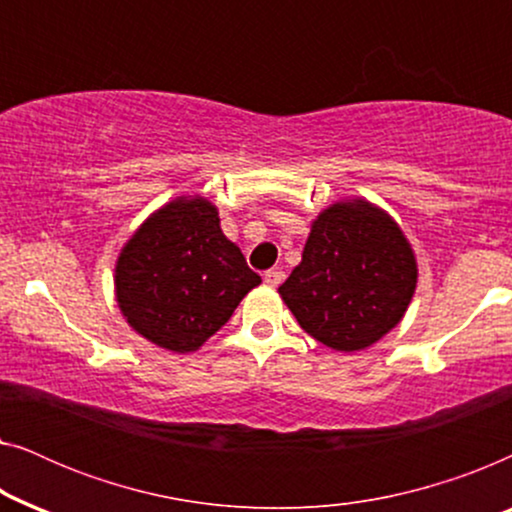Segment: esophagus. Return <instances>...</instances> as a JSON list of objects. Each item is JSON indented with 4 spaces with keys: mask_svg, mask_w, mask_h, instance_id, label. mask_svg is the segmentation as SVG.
Here are the masks:
<instances>
[{
    "mask_svg": "<svg viewBox=\"0 0 512 512\" xmlns=\"http://www.w3.org/2000/svg\"><path fill=\"white\" fill-rule=\"evenodd\" d=\"M263 279H265V284H268V286H279V284L284 282V272L277 270V268H272V270L265 272Z\"/></svg>",
    "mask_w": 512,
    "mask_h": 512,
    "instance_id": "1",
    "label": "esophagus"
}]
</instances>
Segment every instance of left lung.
I'll return each mask as SVG.
<instances>
[{
	"mask_svg": "<svg viewBox=\"0 0 512 512\" xmlns=\"http://www.w3.org/2000/svg\"><path fill=\"white\" fill-rule=\"evenodd\" d=\"M417 258L382 207L354 198L319 212L279 296L300 328L335 352H359L401 324Z\"/></svg>",
	"mask_w": 512,
	"mask_h": 512,
	"instance_id": "1",
	"label": "left lung"
}]
</instances>
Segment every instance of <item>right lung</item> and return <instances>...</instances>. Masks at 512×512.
<instances>
[{"label": "right lung", "mask_w": 512, "mask_h": 512, "mask_svg": "<svg viewBox=\"0 0 512 512\" xmlns=\"http://www.w3.org/2000/svg\"><path fill=\"white\" fill-rule=\"evenodd\" d=\"M258 284L202 195L156 209L123 244L114 272L116 303L132 331L177 354L205 345Z\"/></svg>", "instance_id": "obj_1"}]
</instances>
